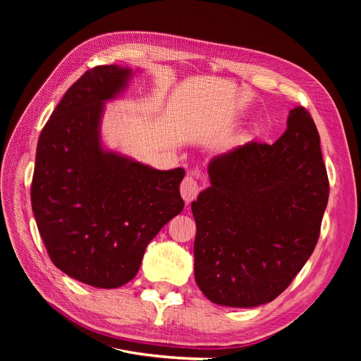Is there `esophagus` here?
Segmentation results:
<instances>
[{"label":"esophagus","instance_id":"34e87169","mask_svg":"<svg viewBox=\"0 0 361 361\" xmlns=\"http://www.w3.org/2000/svg\"><path fill=\"white\" fill-rule=\"evenodd\" d=\"M200 191V187H199V182L197 179H195L194 174H188L187 178H185L180 183V194H182V199L190 203L192 202L195 197H197V194Z\"/></svg>","mask_w":361,"mask_h":361}]
</instances>
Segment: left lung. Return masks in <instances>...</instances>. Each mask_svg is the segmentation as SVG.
Segmentation results:
<instances>
[{"label": "left lung", "mask_w": 361, "mask_h": 361, "mask_svg": "<svg viewBox=\"0 0 361 361\" xmlns=\"http://www.w3.org/2000/svg\"><path fill=\"white\" fill-rule=\"evenodd\" d=\"M286 125L274 145L250 141L214 157L211 185L191 203L195 283L215 304L276 300L318 243L329 202L319 134L302 106Z\"/></svg>", "instance_id": "1"}]
</instances>
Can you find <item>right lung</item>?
<instances>
[{
  "label": "right lung",
  "instance_id": "1",
  "mask_svg": "<svg viewBox=\"0 0 361 361\" xmlns=\"http://www.w3.org/2000/svg\"><path fill=\"white\" fill-rule=\"evenodd\" d=\"M140 71H87L39 137L31 206L52 264L85 285L114 289L138 272L147 244L182 212L185 170H158L102 141L105 104Z\"/></svg>",
  "mask_w": 361,
  "mask_h": 361
}]
</instances>
